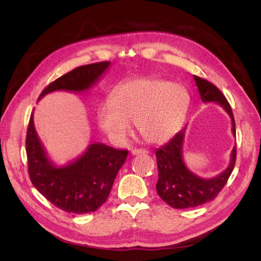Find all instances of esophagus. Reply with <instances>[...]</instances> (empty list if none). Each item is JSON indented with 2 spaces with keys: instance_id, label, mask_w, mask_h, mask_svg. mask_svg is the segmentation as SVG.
I'll use <instances>...</instances> for the list:
<instances>
[{
  "instance_id": "obj_1",
  "label": "esophagus",
  "mask_w": 261,
  "mask_h": 261,
  "mask_svg": "<svg viewBox=\"0 0 261 261\" xmlns=\"http://www.w3.org/2000/svg\"><path fill=\"white\" fill-rule=\"evenodd\" d=\"M149 151L147 150V149H143V148H139V149H132L131 150V153L134 154V156H137V154H146L148 153Z\"/></svg>"
}]
</instances>
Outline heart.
Here are the masks:
<instances>
[{
  "instance_id": "heart-1",
  "label": "heart",
  "mask_w": 261,
  "mask_h": 261,
  "mask_svg": "<svg viewBox=\"0 0 261 261\" xmlns=\"http://www.w3.org/2000/svg\"><path fill=\"white\" fill-rule=\"evenodd\" d=\"M191 97L186 88L165 80L140 77L121 83L97 110V125L111 140H125L135 122L148 142L168 140L184 124Z\"/></svg>"
}]
</instances>
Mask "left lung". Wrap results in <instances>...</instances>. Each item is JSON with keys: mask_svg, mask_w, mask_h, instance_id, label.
Listing matches in <instances>:
<instances>
[{"mask_svg": "<svg viewBox=\"0 0 261 261\" xmlns=\"http://www.w3.org/2000/svg\"><path fill=\"white\" fill-rule=\"evenodd\" d=\"M199 96L204 103L215 102L221 105L232 121V134L236 137V122L228 99L218 87L208 81L194 75ZM186 126L177 132L171 139L157 149L156 158L158 166V182L156 185L160 198L174 208L195 207L212 201L219 195L228 181L234 168L237 147L231 152L228 168L213 178L205 179L188 169L182 160Z\"/></svg>", "mask_w": 261, "mask_h": 261, "instance_id": "left-lung-1", "label": "left lung"}]
</instances>
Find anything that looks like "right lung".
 Masks as SVG:
<instances>
[{
    "label": "right lung",
    "instance_id": "right-lung-1",
    "mask_svg": "<svg viewBox=\"0 0 261 261\" xmlns=\"http://www.w3.org/2000/svg\"><path fill=\"white\" fill-rule=\"evenodd\" d=\"M110 62L80 66L59 77L42 91L38 99L55 91L85 92L98 82ZM25 150L31 182L55 206L68 213H90L107 201L127 150L95 142L66 166L54 165L33 124V113L28 125Z\"/></svg>",
    "mask_w": 261,
    "mask_h": 261
}]
</instances>
